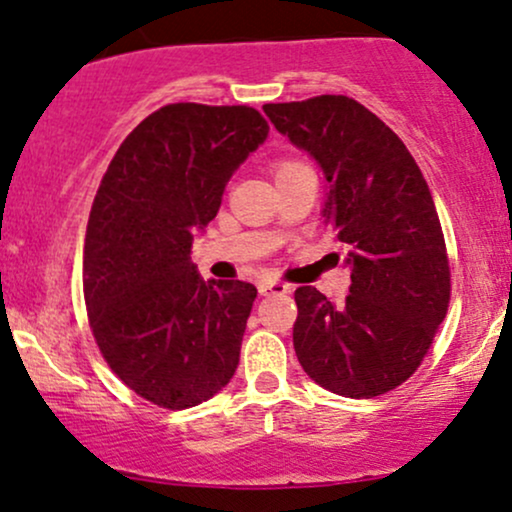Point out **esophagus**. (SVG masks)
<instances>
[{"instance_id": "34e87169", "label": "esophagus", "mask_w": 512, "mask_h": 512, "mask_svg": "<svg viewBox=\"0 0 512 512\" xmlns=\"http://www.w3.org/2000/svg\"><path fill=\"white\" fill-rule=\"evenodd\" d=\"M257 291H260V296H272V293H289L291 286L281 284V281H260Z\"/></svg>"}]
</instances>
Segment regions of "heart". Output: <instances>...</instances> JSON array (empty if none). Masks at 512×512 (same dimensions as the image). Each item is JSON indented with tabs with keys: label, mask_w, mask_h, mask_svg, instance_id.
I'll use <instances>...</instances> for the list:
<instances>
[{
	"label": "heart",
	"mask_w": 512,
	"mask_h": 512,
	"mask_svg": "<svg viewBox=\"0 0 512 512\" xmlns=\"http://www.w3.org/2000/svg\"><path fill=\"white\" fill-rule=\"evenodd\" d=\"M298 166H303V163H298V161H276L272 170H274V175H279V173H286V170L298 168Z\"/></svg>",
	"instance_id": "obj_1"
}]
</instances>
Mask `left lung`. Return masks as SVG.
I'll list each match as a JSON object with an SVG mask.
<instances>
[{
    "mask_svg": "<svg viewBox=\"0 0 512 512\" xmlns=\"http://www.w3.org/2000/svg\"><path fill=\"white\" fill-rule=\"evenodd\" d=\"M264 113L320 163L325 223L351 264L342 305L315 286L296 289L298 361L337 395H385L421 366L448 313L450 262L431 190L402 139L354 98L267 103Z\"/></svg>",
    "mask_w": 512,
    "mask_h": 512,
    "instance_id": "1",
    "label": "left lung"
}]
</instances>
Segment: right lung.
<instances>
[{"label": "right lung", "instance_id": "obj_1", "mask_svg": "<svg viewBox=\"0 0 512 512\" xmlns=\"http://www.w3.org/2000/svg\"><path fill=\"white\" fill-rule=\"evenodd\" d=\"M267 132L248 105H163L120 144L93 199L88 325L110 370L156 407L207 402L236 373L257 289L202 281L190 252Z\"/></svg>", "mask_w": 512, "mask_h": 512}]
</instances>
